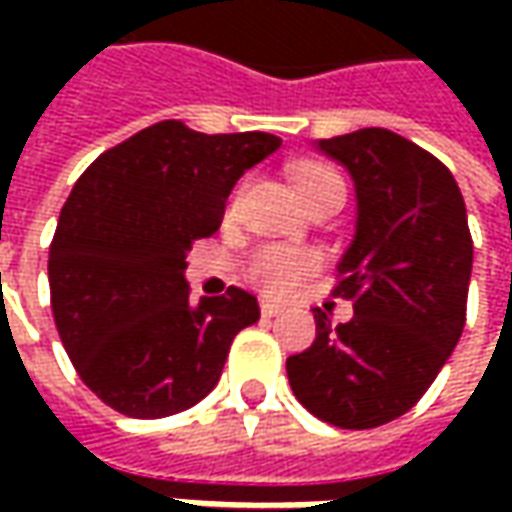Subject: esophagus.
Returning <instances> with one entry per match:
<instances>
[{
    "instance_id": "34e87169",
    "label": "esophagus",
    "mask_w": 512,
    "mask_h": 512,
    "mask_svg": "<svg viewBox=\"0 0 512 512\" xmlns=\"http://www.w3.org/2000/svg\"><path fill=\"white\" fill-rule=\"evenodd\" d=\"M285 313V307L276 305V302H262V316L265 319H273V316H282Z\"/></svg>"
}]
</instances>
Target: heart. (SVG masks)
<instances>
[{"label": "heart", "mask_w": 512, "mask_h": 512, "mask_svg": "<svg viewBox=\"0 0 512 512\" xmlns=\"http://www.w3.org/2000/svg\"><path fill=\"white\" fill-rule=\"evenodd\" d=\"M293 182H296L307 205H313L316 199H322L330 190H344L342 176L330 165H322V162H302V165H296L293 168ZM239 205H242V187L230 199L227 216H236ZM316 267H319V259L310 250L270 245L256 250L247 259L245 276L250 279V285H256L259 290L270 293V296H282V293H290L302 279H307Z\"/></svg>", "instance_id": "heart-1"}]
</instances>
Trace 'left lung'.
Listing matches in <instances>:
<instances>
[{"mask_svg": "<svg viewBox=\"0 0 512 512\" xmlns=\"http://www.w3.org/2000/svg\"><path fill=\"white\" fill-rule=\"evenodd\" d=\"M316 148L356 185V236L333 290L353 302V319L333 327L316 307V342L287 359V379L316 419L367 430L404 416L450 359L473 239L453 173L410 139L362 128Z\"/></svg>", "mask_w": 512, "mask_h": 512, "instance_id": "8db88e82", "label": "left lung"}]
</instances>
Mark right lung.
Masks as SVG:
<instances>
[{
  "mask_svg": "<svg viewBox=\"0 0 512 512\" xmlns=\"http://www.w3.org/2000/svg\"><path fill=\"white\" fill-rule=\"evenodd\" d=\"M279 136L156 122L105 150L50 242L53 322L79 379L130 419H162L216 387L233 336L259 322L242 287L190 302L185 256L213 236L233 185Z\"/></svg>",
  "mask_w": 512,
  "mask_h": 512,
  "instance_id": "right-lung-1",
  "label": "right lung"
}]
</instances>
